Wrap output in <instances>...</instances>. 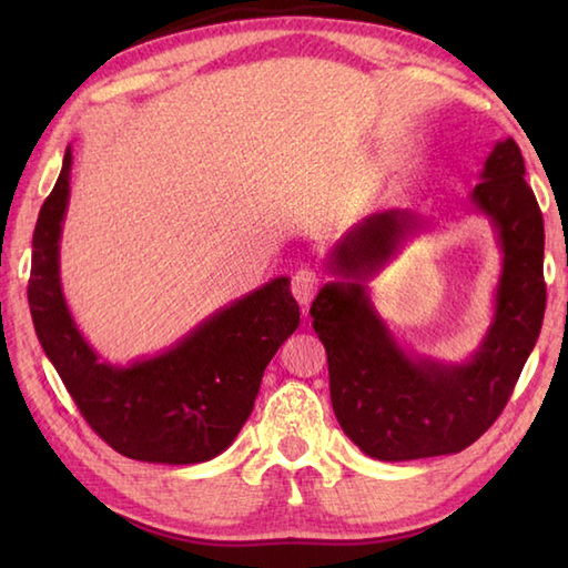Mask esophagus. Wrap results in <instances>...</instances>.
Instances as JSON below:
<instances>
[{
	"instance_id": "obj_1",
	"label": "esophagus",
	"mask_w": 568,
	"mask_h": 568,
	"mask_svg": "<svg viewBox=\"0 0 568 568\" xmlns=\"http://www.w3.org/2000/svg\"><path fill=\"white\" fill-rule=\"evenodd\" d=\"M320 275L312 271V268H300L295 275H293V283H291V291L295 295V300L300 305H310L312 300H315L317 291H320Z\"/></svg>"
}]
</instances>
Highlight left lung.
I'll return each instance as SVG.
<instances>
[{
    "label": "left lung",
    "mask_w": 568,
    "mask_h": 568,
    "mask_svg": "<svg viewBox=\"0 0 568 568\" xmlns=\"http://www.w3.org/2000/svg\"><path fill=\"white\" fill-rule=\"evenodd\" d=\"M470 202L490 216L503 251L496 317L466 364L407 356L371 305L364 281L422 226L409 212L371 214L334 248L327 283L310 307L327 352L334 415L361 452L381 462L456 454L508 405L545 320V220L513 139L486 159Z\"/></svg>",
    "instance_id": "1"
}]
</instances>
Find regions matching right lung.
Wrapping results in <instances>:
<instances>
[{
  "mask_svg": "<svg viewBox=\"0 0 568 568\" xmlns=\"http://www.w3.org/2000/svg\"><path fill=\"white\" fill-rule=\"evenodd\" d=\"M72 151L33 229L29 307L36 334L88 425L136 462L202 464L248 419L265 366L300 324L287 277L234 300L168 352L126 368L100 361L65 305L58 244L70 195Z\"/></svg>",
  "mask_w": 568,
  "mask_h": 568,
  "instance_id": "1",
  "label": "right lung"
}]
</instances>
